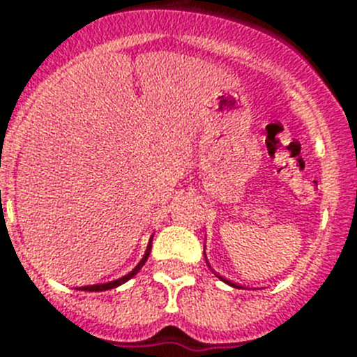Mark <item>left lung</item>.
Here are the masks:
<instances>
[{"label":"left lung","mask_w":357,"mask_h":357,"mask_svg":"<svg viewBox=\"0 0 357 357\" xmlns=\"http://www.w3.org/2000/svg\"><path fill=\"white\" fill-rule=\"evenodd\" d=\"M204 254H206V252H204ZM209 268H211V266H209ZM218 277H220V275H218ZM220 279H222L223 282H227V284H230V286H232V282H229V280H225V279H223V277H220Z\"/></svg>","instance_id":"obj_1"}]
</instances>
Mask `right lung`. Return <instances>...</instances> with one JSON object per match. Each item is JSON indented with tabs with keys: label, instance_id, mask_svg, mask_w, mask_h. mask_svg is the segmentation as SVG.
Listing matches in <instances>:
<instances>
[{
	"label": "right lung",
	"instance_id": "right-lung-1",
	"mask_svg": "<svg viewBox=\"0 0 357 357\" xmlns=\"http://www.w3.org/2000/svg\"><path fill=\"white\" fill-rule=\"evenodd\" d=\"M150 250H151V239H150V245H148L146 252H144L143 259L139 261V264L132 270L130 273H127V275H123L121 279H116V280H110V282H102V284H91V286H82V288H78L80 291H107V289H112V288H118V286H121L123 282H127V280H130L132 277L135 275V273L139 272L141 268H143V264L146 263L148 255H150Z\"/></svg>",
	"mask_w": 357,
	"mask_h": 357
}]
</instances>
